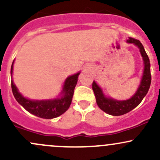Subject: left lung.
<instances>
[{"mask_svg":"<svg viewBox=\"0 0 160 160\" xmlns=\"http://www.w3.org/2000/svg\"><path fill=\"white\" fill-rule=\"evenodd\" d=\"M127 42L129 43H134L140 48V54L143 57V62H144V71H143V77H142L141 83H140L139 88L138 89L136 93L131 99L124 100V101H118V100L106 97L103 94L102 89L95 81L92 82V90H93L95 96H96V103H97L98 106L103 112H106L108 115H115V116L124 115L136 108L147 95L149 89H150V83H151L150 59H149L148 55L146 53L143 45L139 40L135 39L134 38H129Z\"/></svg>","mask_w":160,"mask_h":160,"instance_id":"left-lung-1","label":"left lung"}]
</instances>
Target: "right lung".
<instances>
[{
    "label": "right lung",
    "instance_id": "obj_1",
    "mask_svg": "<svg viewBox=\"0 0 160 160\" xmlns=\"http://www.w3.org/2000/svg\"><path fill=\"white\" fill-rule=\"evenodd\" d=\"M13 62L11 66V74L13 73ZM79 74L80 73H77L67 78L62 90V96L60 99L42 101L27 99L18 92V89L16 87L13 80H11L12 92L16 100L29 113L42 118H54L60 116L69 108Z\"/></svg>",
    "mask_w": 160,
    "mask_h": 160
}]
</instances>
